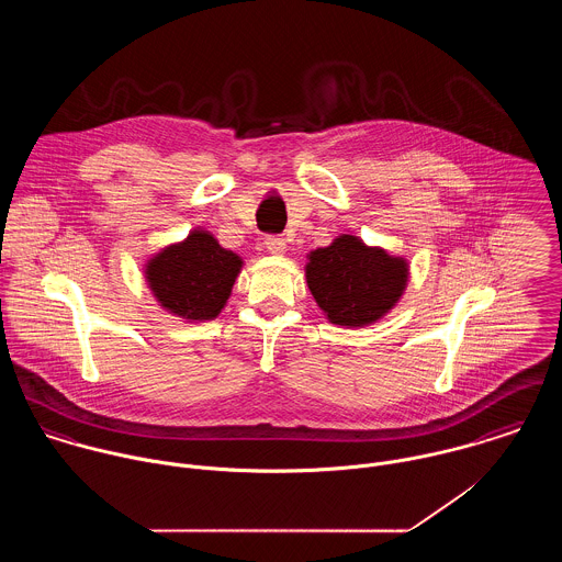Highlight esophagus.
I'll return each instance as SVG.
<instances>
[{"label": "esophagus", "mask_w": 562, "mask_h": 562, "mask_svg": "<svg viewBox=\"0 0 562 562\" xmlns=\"http://www.w3.org/2000/svg\"><path fill=\"white\" fill-rule=\"evenodd\" d=\"M266 248L272 252V255H285V250H288V244L283 238H279V236H270V238H266Z\"/></svg>", "instance_id": "1"}]
</instances>
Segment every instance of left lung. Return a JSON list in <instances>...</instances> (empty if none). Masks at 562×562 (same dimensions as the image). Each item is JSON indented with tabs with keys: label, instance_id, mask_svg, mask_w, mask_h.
Segmentation results:
<instances>
[{
	"label": "left lung",
	"instance_id": "obj_1",
	"mask_svg": "<svg viewBox=\"0 0 562 562\" xmlns=\"http://www.w3.org/2000/svg\"><path fill=\"white\" fill-rule=\"evenodd\" d=\"M411 266L402 255L339 234L328 246L307 252L305 279L324 318L361 328L383 321L404 296Z\"/></svg>",
	"mask_w": 562,
	"mask_h": 562
}]
</instances>
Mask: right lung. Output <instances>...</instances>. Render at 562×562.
<instances>
[{"mask_svg":"<svg viewBox=\"0 0 562 562\" xmlns=\"http://www.w3.org/2000/svg\"><path fill=\"white\" fill-rule=\"evenodd\" d=\"M238 252L221 246L207 229H192L145 261V281L161 310L179 321L199 324L221 316L240 277Z\"/></svg>","mask_w":562,"mask_h":562,"instance_id":"obj_1","label":"right lung"}]
</instances>
